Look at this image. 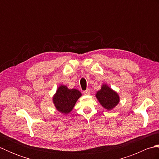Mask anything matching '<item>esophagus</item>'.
Masks as SVG:
<instances>
[{
    "label": "esophagus",
    "instance_id": "obj_1",
    "mask_svg": "<svg viewBox=\"0 0 159 159\" xmlns=\"http://www.w3.org/2000/svg\"><path fill=\"white\" fill-rule=\"evenodd\" d=\"M83 93L85 94V95H86V96L89 95V94H90V89H87L85 90V91H84V92H83Z\"/></svg>",
    "mask_w": 159,
    "mask_h": 159
}]
</instances>
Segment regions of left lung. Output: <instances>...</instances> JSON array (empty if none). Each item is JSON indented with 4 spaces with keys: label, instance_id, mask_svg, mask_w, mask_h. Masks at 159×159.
Returning a JSON list of instances; mask_svg holds the SVG:
<instances>
[{
    "label": "left lung",
    "instance_id": "left-lung-1",
    "mask_svg": "<svg viewBox=\"0 0 159 159\" xmlns=\"http://www.w3.org/2000/svg\"><path fill=\"white\" fill-rule=\"evenodd\" d=\"M96 97L104 109L110 111L114 109L120 102V96L107 84H103L100 90L98 91Z\"/></svg>",
    "mask_w": 159,
    "mask_h": 159
}]
</instances>
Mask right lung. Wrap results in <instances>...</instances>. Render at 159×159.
I'll use <instances>...</instances> for the list:
<instances>
[{
  "label": "right lung",
  "instance_id": "obj_1",
  "mask_svg": "<svg viewBox=\"0 0 159 159\" xmlns=\"http://www.w3.org/2000/svg\"><path fill=\"white\" fill-rule=\"evenodd\" d=\"M82 96L76 89H68L67 87L61 85L52 97L53 103L56 109L63 114L70 113L78 99Z\"/></svg>",
  "mask_w": 159,
  "mask_h": 159
}]
</instances>
